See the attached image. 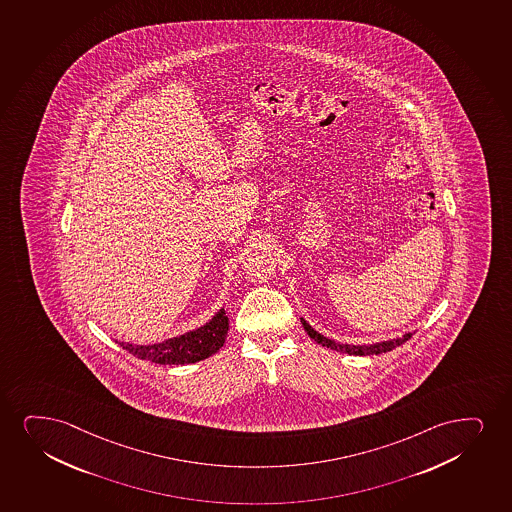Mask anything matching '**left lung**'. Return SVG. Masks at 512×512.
Returning <instances> with one entry per match:
<instances>
[{
  "label": "left lung",
  "mask_w": 512,
  "mask_h": 512,
  "mask_svg": "<svg viewBox=\"0 0 512 512\" xmlns=\"http://www.w3.org/2000/svg\"><path fill=\"white\" fill-rule=\"evenodd\" d=\"M302 324L310 338H314L319 345L348 355H379L383 352H390L393 348L400 347L405 341L411 340V336L414 335V333H407V335L397 338V340L381 341V343H374V345H343V343H336V341L329 340L326 336L319 335L316 329L310 328L309 324L303 319Z\"/></svg>",
  "instance_id": "8db88e82"
}]
</instances>
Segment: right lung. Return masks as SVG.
Wrapping results in <instances>:
<instances>
[{"label":"right lung","mask_w":512,"mask_h":512,"mask_svg":"<svg viewBox=\"0 0 512 512\" xmlns=\"http://www.w3.org/2000/svg\"><path fill=\"white\" fill-rule=\"evenodd\" d=\"M229 319L224 309L219 310L212 321L196 331L162 341L157 345H133L120 343L124 350L138 359L150 360L155 364H193L207 359L224 345L228 335Z\"/></svg>","instance_id":"right-lung-1"}]
</instances>
